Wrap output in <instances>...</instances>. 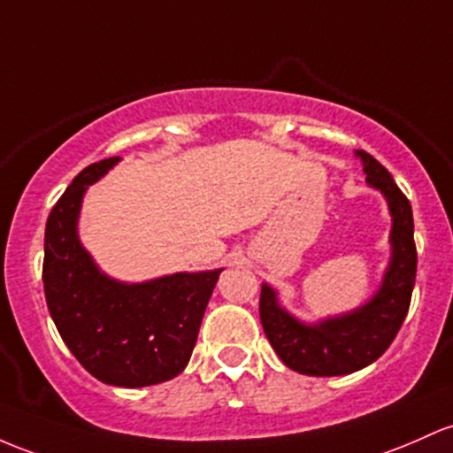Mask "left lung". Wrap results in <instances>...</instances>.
Wrapping results in <instances>:
<instances>
[{
  "label": "left lung",
  "mask_w": 453,
  "mask_h": 453,
  "mask_svg": "<svg viewBox=\"0 0 453 453\" xmlns=\"http://www.w3.org/2000/svg\"><path fill=\"white\" fill-rule=\"evenodd\" d=\"M372 187L380 188L394 215V256L382 288L355 314L305 326L277 305L275 292L262 286L260 320L265 333L290 370L307 376H342L374 364L391 346L411 307L417 275V247L412 238L411 202L391 173L365 150L357 152Z\"/></svg>",
  "instance_id": "left-lung-1"
}]
</instances>
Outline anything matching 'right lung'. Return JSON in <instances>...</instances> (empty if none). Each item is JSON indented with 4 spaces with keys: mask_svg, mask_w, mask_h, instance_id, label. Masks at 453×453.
<instances>
[{
    "mask_svg": "<svg viewBox=\"0 0 453 453\" xmlns=\"http://www.w3.org/2000/svg\"><path fill=\"white\" fill-rule=\"evenodd\" d=\"M120 157L79 172L44 230L42 283L49 311L68 350L94 379L148 387L185 370L219 271L178 273L148 283L111 281L77 238L83 191Z\"/></svg>",
    "mask_w": 453,
    "mask_h": 453,
    "instance_id": "1",
    "label": "right lung"
}]
</instances>
